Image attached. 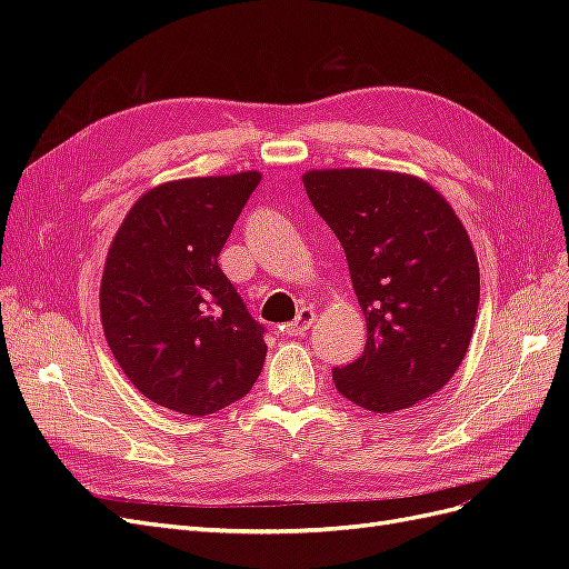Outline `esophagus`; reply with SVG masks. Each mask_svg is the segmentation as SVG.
Returning a JSON list of instances; mask_svg holds the SVG:
<instances>
[{"instance_id":"1","label":"esophagus","mask_w":569,"mask_h":569,"mask_svg":"<svg viewBox=\"0 0 569 569\" xmlns=\"http://www.w3.org/2000/svg\"><path fill=\"white\" fill-rule=\"evenodd\" d=\"M316 322V311L313 308H301V311L297 313V318L291 320L284 330L289 337H303L308 330H311V325Z\"/></svg>"}]
</instances>
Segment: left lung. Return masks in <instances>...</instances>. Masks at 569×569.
Instances as JSON below:
<instances>
[{
    "mask_svg": "<svg viewBox=\"0 0 569 569\" xmlns=\"http://www.w3.org/2000/svg\"><path fill=\"white\" fill-rule=\"evenodd\" d=\"M303 187L347 253L368 322L363 356L332 370L335 387L372 412L420 403L451 380L472 339L479 263L468 230L408 173L322 168Z\"/></svg>",
    "mask_w": 569,
    "mask_h": 569,
    "instance_id": "1",
    "label": "left lung"
}]
</instances>
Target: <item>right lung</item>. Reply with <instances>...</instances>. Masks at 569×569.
I'll return each instance as SVG.
<instances>
[{
  "mask_svg": "<svg viewBox=\"0 0 569 569\" xmlns=\"http://www.w3.org/2000/svg\"><path fill=\"white\" fill-rule=\"evenodd\" d=\"M258 170L157 184L132 203L107 253L101 327L149 401L209 416L249 393L268 347L218 256Z\"/></svg>",
  "mask_w": 569,
  "mask_h": 569,
  "instance_id": "obj_1",
  "label": "right lung"
}]
</instances>
